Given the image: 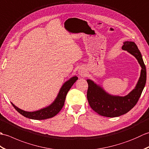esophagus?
Wrapping results in <instances>:
<instances>
[{
	"mask_svg": "<svg viewBox=\"0 0 149 149\" xmlns=\"http://www.w3.org/2000/svg\"><path fill=\"white\" fill-rule=\"evenodd\" d=\"M79 74H80L81 75H82V76H83V75H84V71H81V72H79Z\"/></svg>",
	"mask_w": 149,
	"mask_h": 149,
	"instance_id": "obj_1",
	"label": "esophagus"
}]
</instances>
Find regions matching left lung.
I'll list each match as a JSON object with an SVG mask.
<instances>
[{"label":"left lung","instance_id":"obj_1","mask_svg":"<svg viewBox=\"0 0 149 149\" xmlns=\"http://www.w3.org/2000/svg\"><path fill=\"white\" fill-rule=\"evenodd\" d=\"M122 49L137 59L141 66L140 77L134 89L124 97L111 95L93 81L87 80L88 103L93 111L103 116L116 117L129 112L138 102L146 83V67L137 45L133 42H125Z\"/></svg>","mask_w":149,"mask_h":149}]
</instances>
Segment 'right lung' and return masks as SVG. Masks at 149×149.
<instances>
[{"label": "right lung", "mask_w": 149, "mask_h": 149, "mask_svg": "<svg viewBox=\"0 0 149 149\" xmlns=\"http://www.w3.org/2000/svg\"><path fill=\"white\" fill-rule=\"evenodd\" d=\"M77 79L78 77L76 76L70 79L68 81H66L63 85L58 93V97H56L54 102L51 105L43 109L36 111H25L19 109L18 107L15 106L12 102L11 104L19 113H20L22 115L24 116L26 118L33 120H45L52 118V117L56 116L61 111L62 107L64 106L66 94H67L68 91L72 86V85L75 83V82Z\"/></svg>", "instance_id": "1"}]
</instances>
